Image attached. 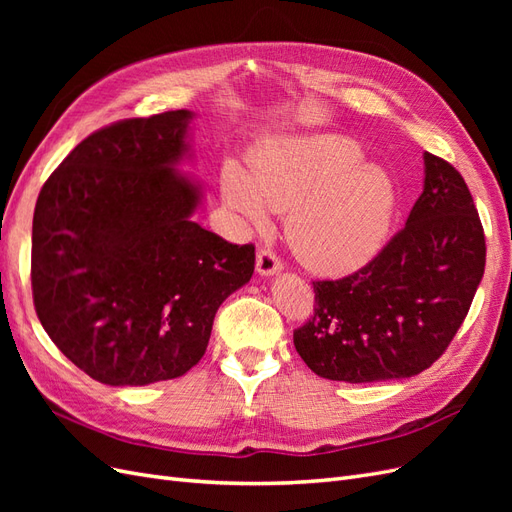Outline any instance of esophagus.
Masks as SVG:
<instances>
[{
    "label": "esophagus",
    "instance_id": "1",
    "mask_svg": "<svg viewBox=\"0 0 512 512\" xmlns=\"http://www.w3.org/2000/svg\"><path fill=\"white\" fill-rule=\"evenodd\" d=\"M256 271L265 277L277 275L282 271V262L271 250H265V247H262V250H258L256 254Z\"/></svg>",
    "mask_w": 512,
    "mask_h": 512
}]
</instances>
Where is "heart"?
I'll return each mask as SVG.
<instances>
[{
	"mask_svg": "<svg viewBox=\"0 0 512 512\" xmlns=\"http://www.w3.org/2000/svg\"><path fill=\"white\" fill-rule=\"evenodd\" d=\"M363 158L339 134L273 138L250 158V173L237 162L222 168V200L260 230L269 209L288 213L286 239L303 265L348 275L382 252L399 209L391 170Z\"/></svg>",
	"mask_w": 512,
	"mask_h": 512,
	"instance_id": "1",
	"label": "heart"
}]
</instances>
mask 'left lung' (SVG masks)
I'll return each instance as SVG.
<instances>
[{"label": "left lung", "instance_id": "1", "mask_svg": "<svg viewBox=\"0 0 512 512\" xmlns=\"http://www.w3.org/2000/svg\"><path fill=\"white\" fill-rule=\"evenodd\" d=\"M406 228L356 273L314 282L294 348L320 378L350 384L421 374L451 344L485 273V232L457 170L423 153Z\"/></svg>", "mask_w": 512, "mask_h": 512}]
</instances>
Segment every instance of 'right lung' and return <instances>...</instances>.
Listing matches in <instances>:
<instances>
[{
	"mask_svg": "<svg viewBox=\"0 0 512 512\" xmlns=\"http://www.w3.org/2000/svg\"><path fill=\"white\" fill-rule=\"evenodd\" d=\"M192 111L113 123L87 136L42 185L32 228L36 314L53 344L108 386L190 371L218 307L250 282L254 245L194 222L203 185Z\"/></svg>",
	"mask_w": 512,
	"mask_h": 512,
	"instance_id": "1",
	"label": "right lung"
}]
</instances>
